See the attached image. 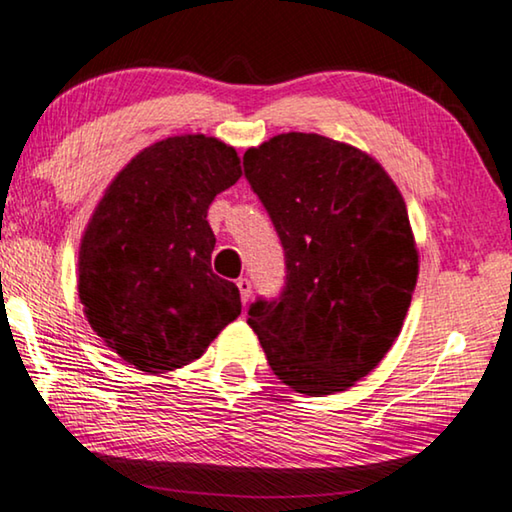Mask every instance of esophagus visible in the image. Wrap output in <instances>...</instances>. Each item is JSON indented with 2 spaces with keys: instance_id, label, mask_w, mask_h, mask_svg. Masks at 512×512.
Instances as JSON below:
<instances>
[{
  "instance_id": "34e87169",
  "label": "esophagus",
  "mask_w": 512,
  "mask_h": 512,
  "mask_svg": "<svg viewBox=\"0 0 512 512\" xmlns=\"http://www.w3.org/2000/svg\"><path fill=\"white\" fill-rule=\"evenodd\" d=\"M236 287H239V292H241V301L248 303L250 301V294H253V285H250V280L248 278H239V280H236Z\"/></svg>"
}]
</instances>
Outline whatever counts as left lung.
<instances>
[{"mask_svg": "<svg viewBox=\"0 0 512 512\" xmlns=\"http://www.w3.org/2000/svg\"><path fill=\"white\" fill-rule=\"evenodd\" d=\"M285 248L280 299L250 305L273 375L322 398L370 375L398 340L418 278L407 204L375 158L317 133L243 154Z\"/></svg>", "mask_w": 512, "mask_h": 512, "instance_id": "obj_1", "label": "left lung"}]
</instances>
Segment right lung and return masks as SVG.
<instances>
[{
    "label": "right lung",
    "mask_w": 512,
    "mask_h": 512,
    "mask_svg": "<svg viewBox=\"0 0 512 512\" xmlns=\"http://www.w3.org/2000/svg\"><path fill=\"white\" fill-rule=\"evenodd\" d=\"M241 177L230 144L165 137L121 170L80 241L78 294L91 329L149 375L200 358L241 315L239 287L211 271L209 204Z\"/></svg>",
    "instance_id": "obj_1"
}]
</instances>
